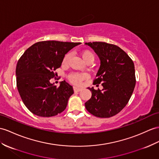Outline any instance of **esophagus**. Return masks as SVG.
Returning <instances> with one entry per match:
<instances>
[{
  "instance_id": "obj_1",
  "label": "esophagus",
  "mask_w": 159,
  "mask_h": 159,
  "mask_svg": "<svg viewBox=\"0 0 159 159\" xmlns=\"http://www.w3.org/2000/svg\"><path fill=\"white\" fill-rule=\"evenodd\" d=\"M73 90H74V92H80L81 90H82V89L77 88V87H73Z\"/></svg>"
}]
</instances>
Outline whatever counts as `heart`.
<instances>
[{
	"label": "heart",
	"instance_id": "obj_1",
	"mask_svg": "<svg viewBox=\"0 0 159 159\" xmlns=\"http://www.w3.org/2000/svg\"><path fill=\"white\" fill-rule=\"evenodd\" d=\"M81 55H82V59L85 62H87L88 61H94V56L93 55V53L91 51H90V50H84V51L82 52V54H81ZM70 56H71V54L69 52L65 55L63 60V64L67 63ZM87 77L88 76L86 73H71V74L69 75V80L71 83L76 85H79L80 84L81 82H82V81L86 79Z\"/></svg>",
	"mask_w": 159,
	"mask_h": 159
}]
</instances>
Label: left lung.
<instances>
[{
  "mask_svg": "<svg viewBox=\"0 0 159 159\" xmlns=\"http://www.w3.org/2000/svg\"><path fill=\"white\" fill-rule=\"evenodd\" d=\"M85 44L94 50L100 61L94 84L101 83L103 87L102 90L88 88L92 96L85 107L96 117H113L126 106L132 95L135 86L134 62L116 45L102 42Z\"/></svg>",
  "mask_w": 159,
  "mask_h": 159,
  "instance_id": "8db88e82",
  "label": "left lung"
}]
</instances>
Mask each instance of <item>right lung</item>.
I'll return each mask as SVG.
<instances>
[{
  "label": "right lung",
  "instance_id": "1",
  "mask_svg": "<svg viewBox=\"0 0 159 159\" xmlns=\"http://www.w3.org/2000/svg\"><path fill=\"white\" fill-rule=\"evenodd\" d=\"M80 42L55 40L38 42L27 49L17 62V90L29 111L40 117L55 116L66 109L73 94V87L65 81L59 87L50 83L61 66L65 55Z\"/></svg>",
  "mask_w": 159,
  "mask_h": 159
}]
</instances>
